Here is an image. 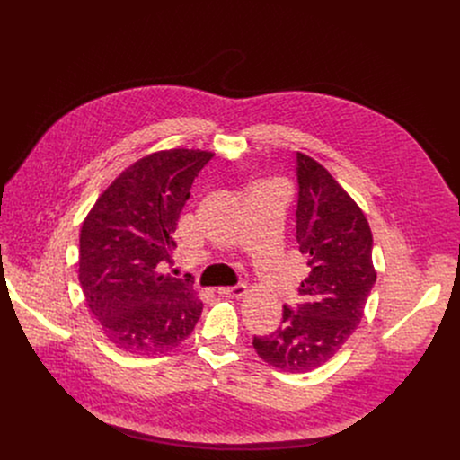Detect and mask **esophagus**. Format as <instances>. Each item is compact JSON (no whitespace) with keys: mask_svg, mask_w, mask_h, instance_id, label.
<instances>
[{"mask_svg":"<svg viewBox=\"0 0 460 460\" xmlns=\"http://www.w3.org/2000/svg\"><path fill=\"white\" fill-rule=\"evenodd\" d=\"M247 291V288L243 284H236V286H231V288H220L218 289V295H227V296H233V298H240L243 296Z\"/></svg>","mask_w":460,"mask_h":460,"instance_id":"esophagus-1","label":"esophagus"}]
</instances>
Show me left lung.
Wrapping results in <instances>:
<instances>
[{"instance_id": "left-lung-1", "label": "left lung", "mask_w": 460, "mask_h": 460, "mask_svg": "<svg viewBox=\"0 0 460 460\" xmlns=\"http://www.w3.org/2000/svg\"><path fill=\"white\" fill-rule=\"evenodd\" d=\"M296 242L309 275L302 302L284 305L279 330L254 337L260 358L288 371H311L353 335L376 280L373 234L360 208L313 158L296 153Z\"/></svg>"}]
</instances>
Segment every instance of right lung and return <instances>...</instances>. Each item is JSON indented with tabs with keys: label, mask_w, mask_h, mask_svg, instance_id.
<instances>
[{
	"label": "right lung",
	"mask_w": 460,
	"mask_h": 460,
	"mask_svg": "<svg viewBox=\"0 0 460 460\" xmlns=\"http://www.w3.org/2000/svg\"><path fill=\"white\" fill-rule=\"evenodd\" d=\"M213 158L155 153L125 169L96 200L80 234V286L105 337L135 355L165 353L187 339L204 304L172 266L174 231L189 190Z\"/></svg>",
	"instance_id": "obj_1"
}]
</instances>
